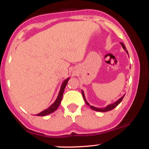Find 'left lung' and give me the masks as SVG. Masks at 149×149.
I'll list each match as a JSON object with an SVG mask.
<instances>
[{"label":"left lung","instance_id":"obj_1","mask_svg":"<svg viewBox=\"0 0 149 149\" xmlns=\"http://www.w3.org/2000/svg\"><path fill=\"white\" fill-rule=\"evenodd\" d=\"M120 44H121V45H122V47H123V49H125V52H127V54H128L127 50V49H126V47H125V46L124 45V44L123 43V42H120ZM81 91H82V95H83V99H84L85 103L87 104V105L90 106V107L91 108L92 110L96 111H100V112H107V111H111V110H112V109H113L114 108H116V107H117L118 105V104H119L121 102H122L123 99V97H124V96H125V95H124L122 97H120V98L118 100L116 101V102H114V103L109 104V105H108L107 107H104V108H97V107H93V106L90 105V104H89L88 102H87L86 99H85V95H84V92H83V90H81Z\"/></svg>","mask_w":149,"mask_h":149}]
</instances>
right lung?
<instances>
[{
  "label": "right lung",
  "mask_w": 149,
  "mask_h": 149,
  "mask_svg": "<svg viewBox=\"0 0 149 149\" xmlns=\"http://www.w3.org/2000/svg\"><path fill=\"white\" fill-rule=\"evenodd\" d=\"M69 79H70L69 78H66V79L62 83V85H61V86L60 90H59V95H58L57 98V100H55V102H54V103H53L52 105L50 106V107L47 108V109H45V110L42 111L39 113H38L37 114L38 116H45L49 115V114L52 113L55 111L57 110V108L59 107V105H60L61 101V100H62V97H63V94H64V89H65V88H66V85H67V83H68V81H69Z\"/></svg>",
  "instance_id": "add662e5"
}]
</instances>
